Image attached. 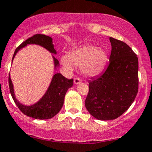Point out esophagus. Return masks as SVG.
Returning a JSON list of instances; mask_svg holds the SVG:
<instances>
[{"label": "esophagus", "mask_w": 152, "mask_h": 152, "mask_svg": "<svg viewBox=\"0 0 152 152\" xmlns=\"http://www.w3.org/2000/svg\"><path fill=\"white\" fill-rule=\"evenodd\" d=\"M74 83L75 84H78V83H81L82 82V81H81V79L80 78H74Z\"/></svg>", "instance_id": "1"}]
</instances>
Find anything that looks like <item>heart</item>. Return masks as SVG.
Instances as JSON below:
<instances>
[{"mask_svg":"<svg viewBox=\"0 0 152 152\" xmlns=\"http://www.w3.org/2000/svg\"><path fill=\"white\" fill-rule=\"evenodd\" d=\"M107 59V53L105 50L88 45L75 49L69 54L68 57L64 56L61 62L69 70H72L73 65L82 66L84 74L95 76L103 70Z\"/></svg>","mask_w":152,"mask_h":152,"instance_id":"obj_1","label":"heart"}]
</instances>
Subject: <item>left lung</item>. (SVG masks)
I'll return each mask as SVG.
<instances>
[{
  "mask_svg": "<svg viewBox=\"0 0 152 152\" xmlns=\"http://www.w3.org/2000/svg\"><path fill=\"white\" fill-rule=\"evenodd\" d=\"M112 50L105 70L88 82L85 105L100 120L122 115L134 102L138 92V58L127 44L110 37Z\"/></svg>",
  "mask_w": 152,
  "mask_h": 152,
  "instance_id": "1",
  "label": "left lung"
}]
</instances>
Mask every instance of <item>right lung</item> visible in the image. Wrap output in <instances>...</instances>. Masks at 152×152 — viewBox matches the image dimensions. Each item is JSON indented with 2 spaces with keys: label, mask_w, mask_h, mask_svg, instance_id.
I'll list each match as a JSON object with an SVG mask.
<instances>
[{
  "label": "right lung",
  "mask_w": 152,
  "mask_h": 152,
  "mask_svg": "<svg viewBox=\"0 0 152 152\" xmlns=\"http://www.w3.org/2000/svg\"><path fill=\"white\" fill-rule=\"evenodd\" d=\"M28 44H37L42 46L48 49L50 52L56 54V50L54 48L52 43V39L50 37L45 34H37L24 41L20 45H19L15 51L12 59L15 56L16 53L19 49L26 46ZM54 63L56 66L58 64V61L54 57ZM8 83L10 92L15 103L18 106V108L25 115L32 117L34 119L39 120H47L56 115L61 109L64 100L66 93L69 88H71L74 83V79H68L65 78L61 74H54L52 81L51 82L48 90L45 94L42 99L39 102L31 106H25L22 105L15 99L14 96L13 86L11 79L9 75Z\"/></svg>",
  "instance_id": "add662e5"
}]
</instances>
